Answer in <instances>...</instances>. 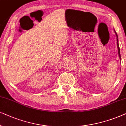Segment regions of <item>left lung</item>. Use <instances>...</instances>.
<instances>
[{"label":"left lung","instance_id":"8db88e82","mask_svg":"<svg viewBox=\"0 0 126 126\" xmlns=\"http://www.w3.org/2000/svg\"><path fill=\"white\" fill-rule=\"evenodd\" d=\"M115 33L116 34V36L117 37V45H118V54H119V58L120 59V60H121V56H120V48H119V43H118V34H117V33H116V32L115 31Z\"/></svg>","mask_w":126,"mask_h":126}]
</instances>
